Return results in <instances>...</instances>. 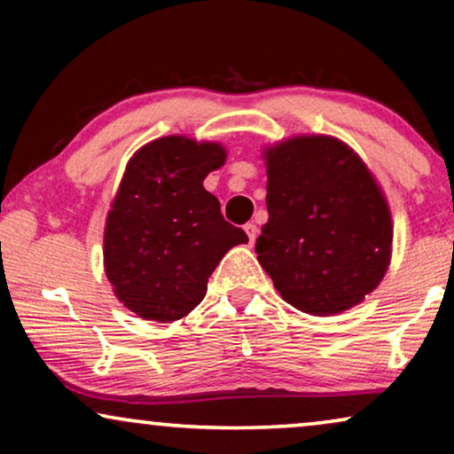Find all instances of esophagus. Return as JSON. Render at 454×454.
Listing matches in <instances>:
<instances>
[{
  "mask_svg": "<svg viewBox=\"0 0 454 454\" xmlns=\"http://www.w3.org/2000/svg\"><path fill=\"white\" fill-rule=\"evenodd\" d=\"M244 229L247 233V239H250V244H254V241H256V238H258V227L254 225V223H247Z\"/></svg>",
  "mask_w": 454,
  "mask_h": 454,
  "instance_id": "1",
  "label": "esophagus"
}]
</instances>
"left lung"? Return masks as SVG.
<instances>
[{
  "instance_id": "1",
  "label": "left lung",
  "mask_w": 454,
  "mask_h": 454,
  "mask_svg": "<svg viewBox=\"0 0 454 454\" xmlns=\"http://www.w3.org/2000/svg\"><path fill=\"white\" fill-rule=\"evenodd\" d=\"M269 223L258 262L281 297L312 316L364 301L387 275L393 219L359 154L333 136H295L264 151Z\"/></svg>"
}]
</instances>
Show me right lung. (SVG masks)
Listing matches in <instances>:
<instances>
[{"label":"right lung","instance_id":"add662e5","mask_svg":"<svg viewBox=\"0 0 454 454\" xmlns=\"http://www.w3.org/2000/svg\"><path fill=\"white\" fill-rule=\"evenodd\" d=\"M225 159L216 142L165 136L128 160L105 223L103 262L115 297L140 318L188 316L221 258L247 241L202 185Z\"/></svg>","mask_w":454,"mask_h":454}]
</instances>
